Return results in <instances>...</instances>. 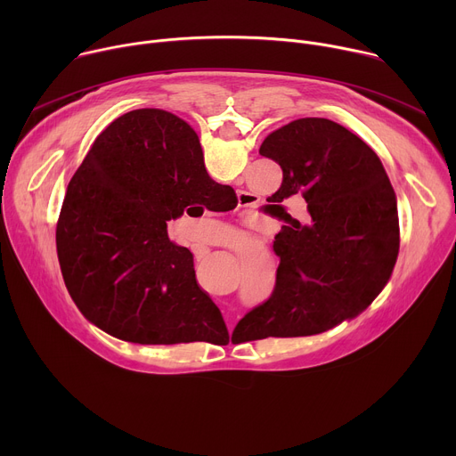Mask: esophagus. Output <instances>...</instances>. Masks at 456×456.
I'll list each match as a JSON object with an SVG mask.
<instances>
[{"label": "esophagus", "mask_w": 456, "mask_h": 456, "mask_svg": "<svg viewBox=\"0 0 456 456\" xmlns=\"http://www.w3.org/2000/svg\"><path fill=\"white\" fill-rule=\"evenodd\" d=\"M238 197H240V202H243L245 206H248V200H250V194H248V192H240ZM225 317H227V321H231V322L234 321V314H232V312H227Z\"/></svg>", "instance_id": "esophagus-1"}]
</instances>
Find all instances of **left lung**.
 I'll list each match as a JSON object with an SVG mask.
<instances>
[{"label":"left lung","mask_w":456,"mask_h":456,"mask_svg":"<svg viewBox=\"0 0 456 456\" xmlns=\"http://www.w3.org/2000/svg\"><path fill=\"white\" fill-rule=\"evenodd\" d=\"M259 153L283 169L280 202L301 192L310 218L276 236L274 290L238 324H252L259 339L327 332L362 312L392 276L395 191L375 151L329 118L292 120Z\"/></svg>","instance_id":"left-lung-1"}]
</instances>
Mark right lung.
<instances>
[{
	"mask_svg": "<svg viewBox=\"0 0 456 456\" xmlns=\"http://www.w3.org/2000/svg\"><path fill=\"white\" fill-rule=\"evenodd\" d=\"M218 185L197 134L176 115L146 108L115 118L72 176L55 229L79 310L139 345L197 341L206 321L225 327L197 285L191 250L167 236L189 199L213 197Z\"/></svg>",
	"mask_w": 456,
	"mask_h": 456,
	"instance_id": "right-lung-1",
	"label": "right lung"
}]
</instances>
